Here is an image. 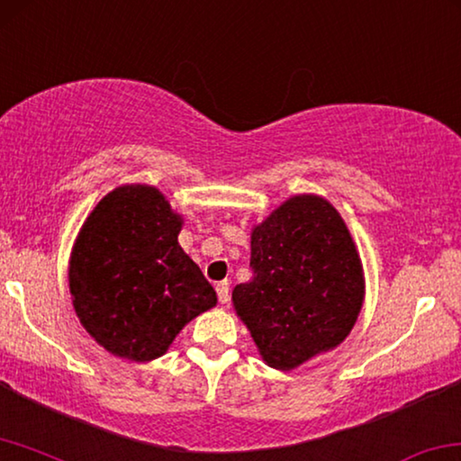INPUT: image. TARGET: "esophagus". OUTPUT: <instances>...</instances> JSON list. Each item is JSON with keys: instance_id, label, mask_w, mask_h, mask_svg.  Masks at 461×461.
I'll list each match as a JSON object with an SVG mask.
<instances>
[{"instance_id": "1", "label": "esophagus", "mask_w": 461, "mask_h": 461, "mask_svg": "<svg viewBox=\"0 0 461 461\" xmlns=\"http://www.w3.org/2000/svg\"><path fill=\"white\" fill-rule=\"evenodd\" d=\"M216 293H218V301L222 304H226L230 301V288H229V282H218L216 285Z\"/></svg>"}]
</instances>
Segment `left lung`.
Returning <instances> with one entry per match:
<instances>
[{"label":"left lung","mask_w":461,"mask_h":461,"mask_svg":"<svg viewBox=\"0 0 461 461\" xmlns=\"http://www.w3.org/2000/svg\"><path fill=\"white\" fill-rule=\"evenodd\" d=\"M253 278L232 290V307L264 363L293 371L344 342L365 301L357 243L321 195L282 202L251 229Z\"/></svg>","instance_id":"obj_1"}]
</instances>
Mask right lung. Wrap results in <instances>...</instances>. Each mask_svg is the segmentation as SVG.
Masks as SVG:
<instances>
[{
	"label": "right lung",
	"mask_w": 461,
	"mask_h": 461,
	"mask_svg": "<svg viewBox=\"0 0 461 461\" xmlns=\"http://www.w3.org/2000/svg\"><path fill=\"white\" fill-rule=\"evenodd\" d=\"M183 216L162 191L130 183L84 221L69 255V293L84 330L113 357L150 363L216 290L181 249Z\"/></svg>",
	"instance_id": "obj_1"
}]
</instances>
